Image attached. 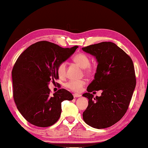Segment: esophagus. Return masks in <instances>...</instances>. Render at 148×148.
I'll return each instance as SVG.
<instances>
[{"label": "esophagus", "mask_w": 148, "mask_h": 148, "mask_svg": "<svg viewBox=\"0 0 148 148\" xmlns=\"http://www.w3.org/2000/svg\"><path fill=\"white\" fill-rule=\"evenodd\" d=\"M73 96L74 98H78V97H80L82 95H79V94H73Z\"/></svg>", "instance_id": "esophagus-1"}]
</instances>
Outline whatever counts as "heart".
Instances as JSON below:
<instances>
[{"mask_svg": "<svg viewBox=\"0 0 148 148\" xmlns=\"http://www.w3.org/2000/svg\"><path fill=\"white\" fill-rule=\"evenodd\" d=\"M73 60L81 68L84 69V72L86 74H90L92 72V68L90 66V59L88 56L84 53H79L74 56ZM66 63L63 61L59 64L57 68V72L58 76L63 77L66 75ZM85 84V81L83 79L74 80L71 79L67 82L65 84L66 88L74 92H79L82 87Z\"/></svg>", "mask_w": 148, "mask_h": 148, "instance_id": "obj_1", "label": "heart"}]
</instances>
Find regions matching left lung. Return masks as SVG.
Here are the masks:
<instances>
[{"label": "left lung", "instance_id": "8db88e82", "mask_svg": "<svg viewBox=\"0 0 148 148\" xmlns=\"http://www.w3.org/2000/svg\"><path fill=\"white\" fill-rule=\"evenodd\" d=\"M98 62L95 79L83 96L88 105L83 119L96 129L112 126L123 116L129 107L136 86L135 69L131 58L112 42H101L82 48ZM101 90L100 97H93L94 90Z\"/></svg>", "mask_w": 148, "mask_h": 148}]
</instances>
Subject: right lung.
<instances>
[{"label": "right lung", "instance_id": "right-lung-1", "mask_svg": "<svg viewBox=\"0 0 148 148\" xmlns=\"http://www.w3.org/2000/svg\"><path fill=\"white\" fill-rule=\"evenodd\" d=\"M78 48H64L47 41L37 42L24 51L12 72L15 103L32 124L46 127L60 119L61 102L73 100L69 91L61 88L50 95L48 84L59 78L57 68Z\"/></svg>", "mask_w": 148, "mask_h": 148}]
</instances>
